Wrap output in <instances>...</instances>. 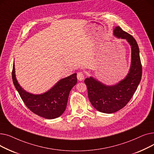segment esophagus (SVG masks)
<instances>
[{"mask_svg":"<svg viewBox=\"0 0 154 154\" xmlns=\"http://www.w3.org/2000/svg\"><path fill=\"white\" fill-rule=\"evenodd\" d=\"M77 77L78 79L79 80H80V81H81V80H83L84 79V77H85V75L83 72H78L77 73Z\"/></svg>","mask_w":154,"mask_h":154,"instance_id":"1","label":"esophagus"}]
</instances>
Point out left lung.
Here are the masks:
<instances>
[{
    "label": "left lung",
    "mask_w": 154,
    "mask_h": 154,
    "mask_svg": "<svg viewBox=\"0 0 154 154\" xmlns=\"http://www.w3.org/2000/svg\"><path fill=\"white\" fill-rule=\"evenodd\" d=\"M114 35L126 39L131 46L132 60L128 74L114 85H106L92 77L84 80L91 104L98 111L106 114L117 112L126 106L137 90L142 74L139 48L135 39L119 26L114 29Z\"/></svg>",
    "instance_id": "1"
}]
</instances>
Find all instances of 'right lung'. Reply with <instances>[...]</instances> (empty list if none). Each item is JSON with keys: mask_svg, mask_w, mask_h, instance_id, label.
Wrapping results in <instances>:
<instances>
[{"mask_svg": "<svg viewBox=\"0 0 154 154\" xmlns=\"http://www.w3.org/2000/svg\"><path fill=\"white\" fill-rule=\"evenodd\" d=\"M12 76L14 86L27 107L37 116L47 119L57 118L63 114L67 107L69 93L77 82L75 73L60 80L47 92L34 95L24 91L19 84L15 77L14 63Z\"/></svg>", "mask_w": 154, "mask_h": 154, "instance_id": "1", "label": "right lung"}]
</instances>
